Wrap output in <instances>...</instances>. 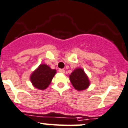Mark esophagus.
<instances>
[{
    "label": "esophagus",
    "instance_id": "1",
    "mask_svg": "<svg viewBox=\"0 0 128 128\" xmlns=\"http://www.w3.org/2000/svg\"><path fill=\"white\" fill-rule=\"evenodd\" d=\"M59 72H62V73H64V72H65V70H64V69H60Z\"/></svg>",
    "mask_w": 128,
    "mask_h": 128
}]
</instances>
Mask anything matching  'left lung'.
Segmentation results:
<instances>
[{"label":"left lung","mask_w":128,"mask_h":128,"mask_svg":"<svg viewBox=\"0 0 128 128\" xmlns=\"http://www.w3.org/2000/svg\"><path fill=\"white\" fill-rule=\"evenodd\" d=\"M70 80L77 90L86 89L90 85L88 76L82 68H76L72 71L70 75Z\"/></svg>","instance_id":"left-lung-1"}]
</instances>
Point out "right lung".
Returning a JSON list of instances; mask_svg holds the SVG:
<instances>
[{"instance_id":"right-lung-1","label":"right lung","mask_w":128,"mask_h":128,"mask_svg":"<svg viewBox=\"0 0 128 128\" xmlns=\"http://www.w3.org/2000/svg\"><path fill=\"white\" fill-rule=\"evenodd\" d=\"M56 73V70L51 69L46 64H40L32 73L30 79L34 87L44 90L50 85Z\"/></svg>"}]
</instances>
